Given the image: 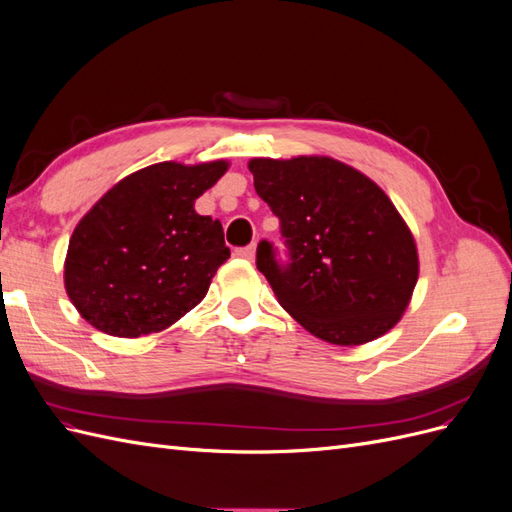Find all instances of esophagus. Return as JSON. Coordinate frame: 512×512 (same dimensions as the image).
I'll return each instance as SVG.
<instances>
[{"label":"esophagus","instance_id":"1","mask_svg":"<svg viewBox=\"0 0 512 512\" xmlns=\"http://www.w3.org/2000/svg\"><path fill=\"white\" fill-rule=\"evenodd\" d=\"M235 254H237L239 258H245V260H254V256H256V243L239 247V250H235Z\"/></svg>","mask_w":512,"mask_h":512}]
</instances>
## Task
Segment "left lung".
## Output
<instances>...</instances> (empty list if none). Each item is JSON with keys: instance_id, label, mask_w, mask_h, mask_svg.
I'll return each mask as SVG.
<instances>
[{"instance_id": "1", "label": "left lung", "mask_w": 512, "mask_h": 512, "mask_svg": "<svg viewBox=\"0 0 512 512\" xmlns=\"http://www.w3.org/2000/svg\"><path fill=\"white\" fill-rule=\"evenodd\" d=\"M247 166L256 194L280 218L288 260L262 239L256 267L286 312L337 346L391 331L418 280L414 237L391 198L333 158H254Z\"/></svg>"}]
</instances>
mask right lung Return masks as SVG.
Returning <instances> with one entry per match:
<instances>
[{
	"mask_svg": "<svg viewBox=\"0 0 512 512\" xmlns=\"http://www.w3.org/2000/svg\"><path fill=\"white\" fill-rule=\"evenodd\" d=\"M228 162L151 164L121 179L74 228L66 292L102 333H158L205 299L228 260L220 220L194 211Z\"/></svg>",
	"mask_w": 512,
	"mask_h": 512,
	"instance_id": "add662e5",
	"label": "right lung"
}]
</instances>
